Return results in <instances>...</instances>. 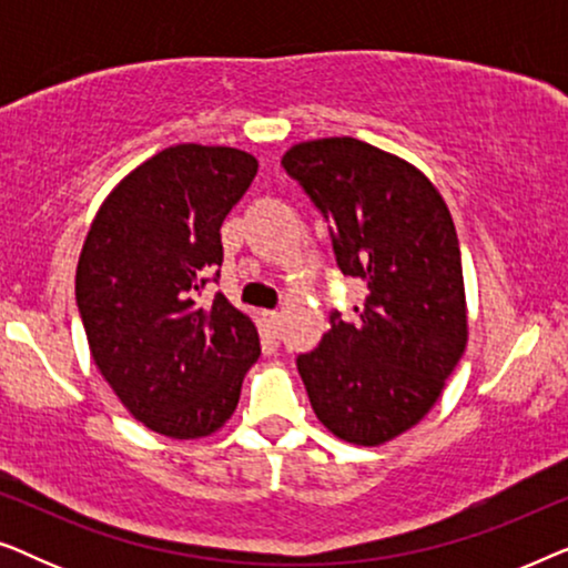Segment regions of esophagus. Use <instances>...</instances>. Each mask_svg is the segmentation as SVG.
Here are the masks:
<instances>
[{
	"instance_id": "1",
	"label": "esophagus",
	"mask_w": 568,
	"mask_h": 568,
	"mask_svg": "<svg viewBox=\"0 0 568 568\" xmlns=\"http://www.w3.org/2000/svg\"><path fill=\"white\" fill-rule=\"evenodd\" d=\"M263 323L268 325V331H278L282 328V313H274V310H271V313H263Z\"/></svg>"
}]
</instances>
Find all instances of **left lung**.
Instances as JSON below:
<instances>
[{
  "label": "left lung",
  "mask_w": 568,
  "mask_h": 568,
  "mask_svg": "<svg viewBox=\"0 0 568 568\" xmlns=\"http://www.w3.org/2000/svg\"><path fill=\"white\" fill-rule=\"evenodd\" d=\"M282 165L333 224L338 268L367 282L354 321L333 310L297 356L310 406L333 437L379 447L429 414L468 346L453 214L422 170L359 139L292 144Z\"/></svg>",
  "instance_id": "8db88e82"
}]
</instances>
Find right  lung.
<instances>
[{
	"label": "right lung",
	"instance_id": "obj_1",
	"mask_svg": "<svg viewBox=\"0 0 568 568\" xmlns=\"http://www.w3.org/2000/svg\"><path fill=\"white\" fill-rule=\"evenodd\" d=\"M258 160L235 146L175 144L108 193L77 263L90 356L136 422L201 439L235 414L258 328L222 292L199 305L222 266L220 227Z\"/></svg>",
	"mask_w": 568,
	"mask_h": 568
}]
</instances>
